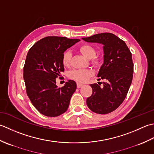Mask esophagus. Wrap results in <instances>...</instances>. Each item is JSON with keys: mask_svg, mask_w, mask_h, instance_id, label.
Wrapping results in <instances>:
<instances>
[{"mask_svg": "<svg viewBox=\"0 0 154 154\" xmlns=\"http://www.w3.org/2000/svg\"><path fill=\"white\" fill-rule=\"evenodd\" d=\"M82 86H83L82 84L79 83V82H77V88H81Z\"/></svg>", "mask_w": 154, "mask_h": 154, "instance_id": "obj_1", "label": "esophagus"}]
</instances>
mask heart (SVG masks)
Masks as SVG:
<instances>
[{
    "label": "heart",
    "mask_w": 154,
    "mask_h": 154,
    "mask_svg": "<svg viewBox=\"0 0 154 154\" xmlns=\"http://www.w3.org/2000/svg\"><path fill=\"white\" fill-rule=\"evenodd\" d=\"M80 51L85 57L90 58V62L94 67L98 68L102 63V58L99 55H96V50L93 46L88 44H84L78 47ZM72 54L70 51H66L62 55V61L64 66L67 67L70 64ZM94 75L92 69H82V70H74L69 74V77L71 79L79 82H85Z\"/></svg>",
    "instance_id": "b5f03b06"
}]
</instances>
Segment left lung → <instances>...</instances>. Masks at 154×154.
<instances>
[{
	"label": "left lung",
	"instance_id": "left-lung-1",
	"mask_svg": "<svg viewBox=\"0 0 154 154\" xmlns=\"http://www.w3.org/2000/svg\"><path fill=\"white\" fill-rule=\"evenodd\" d=\"M82 39L103 45V64L98 77V80L104 82L90 84L92 94L86 103L96 114H108L122 104L129 90L134 72L131 53L124 40L112 33L97 34Z\"/></svg>",
	"mask_w": 154,
	"mask_h": 154
}]
</instances>
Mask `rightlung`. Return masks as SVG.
<instances>
[{
    "mask_svg": "<svg viewBox=\"0 0 154 154\" xmlns=\"http://www.w3.org/2000/svg\"><path fill=\"white\" fill-rule=\"evenodd\" d=\"M62 36H47L30 48L24 66V80L28 96L38 111L56 117L67 110L76 83L68 80L62 87L56 78L64 72L62 58L64 51L79 41Z\"/></svg>",
    "mask_w": 154,
    "mask_h": 154,
    "instance_id": "right-lung-1",
    "label": "right lung"
}]
</instances>
